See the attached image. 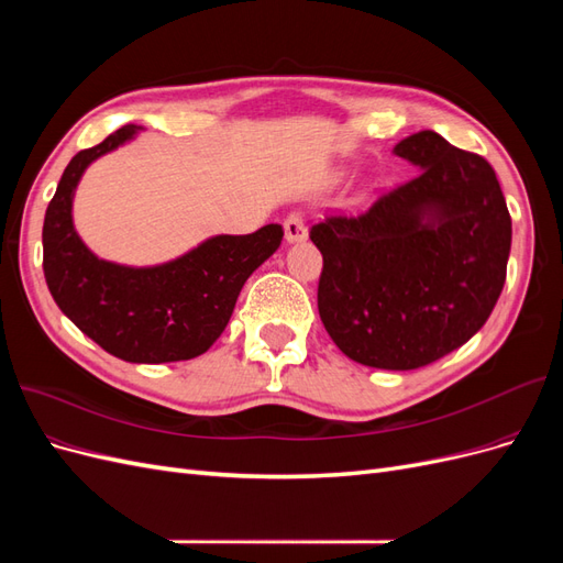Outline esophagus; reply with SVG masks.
<instances>
[{
    "label": "esophagus",
    "mask_w": 563,
    "mask_h": 563,
    "mask_svg": "<svg viewBox=\"0 0 563 563\" xmlns=\"http://www.w3.org/2000/svg\"><path fill=\"white\" fill-rule=\"evenodd\" d=\"M284 236H286L288 244H298V242L308 240V228H305L300 213L286 216V220H284Z\"/></svg>",
    "instance_id": "esophagus-1"
}]
</instances>
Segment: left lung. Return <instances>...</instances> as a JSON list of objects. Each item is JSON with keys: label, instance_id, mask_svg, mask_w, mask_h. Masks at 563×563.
<instances>
[{"label": "left lung", "instance_id": "left-lung-1", "mask_svg": "<svg viewBox=\"0 0 563 563\" xmlns=\"http://www.w3.org/2000/svg\"><path fill=\"white\" fill-rule=\"evenodd\" d=\"M418 176L368 211L335 213L310 240L323 255L319 317L350 360L428 366L465 345L500 298L512 218L490 164L434 131L395 145Z\"/></svg>", "mask_w": 563, "mask_h": 563}]
</instances>
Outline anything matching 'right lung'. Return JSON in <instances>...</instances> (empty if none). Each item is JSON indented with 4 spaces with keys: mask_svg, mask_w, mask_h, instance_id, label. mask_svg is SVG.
<instances>
[{
    "mask_svg": "<svg viewBox=\"0 0 563 563\" xmlns=\"http://www.w3.org/2000/svg\"><path fill=\"white\" fill-rule=\"evenodd\" d=\"M141 131L126 124L65 166L44 216V277L60 312L117 360L185 362L225 331L242 286L279 249L284 230L272 223L253 234H216L174 261L145 267L98 258L75 230L77 185L96 159Z\"/></svg>",
    "mask_w": 563,
    "mask_h": 563,
    "instance_id": "1",
    "label": "right lung"
}]
</instances>
